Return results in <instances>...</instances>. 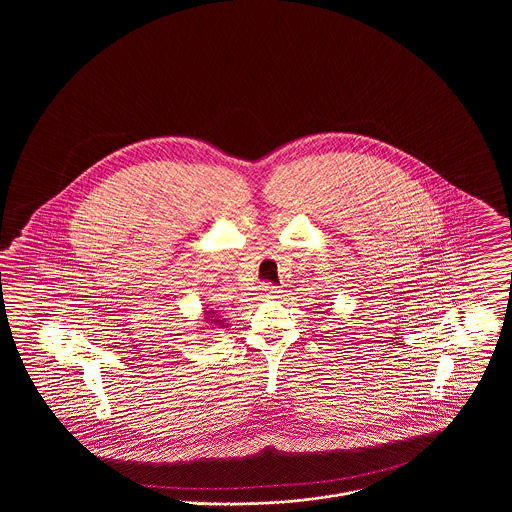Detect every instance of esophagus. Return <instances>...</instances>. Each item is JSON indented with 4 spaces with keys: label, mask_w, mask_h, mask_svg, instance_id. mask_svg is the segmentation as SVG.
<instances>
[{
    "label": "esophagus",
    "mask_w": 512,
    "mask_h": 512,
    "mask_svg": "<svg viewBox=\"0 0 512 512\" xmlns=\"http://www.w3.org/2000/svg\"><path fill=\"white\" fill-rule=\"evenodd\" d=\"M261 292H263L265 299H274V297H278L280 290H278L276 286H272V284H263V286H261Z\"/></svg>",
    "instance_id": "esophagus-1"
}]
</instances>
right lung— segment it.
Listing matches in <instances>:
<instances>
[{
    "instance_id": "obj_1",
    "label": "right lung",
    "mask_w": 512,
    "mask_h": 512,
    "mask_svg": "<svg viewBox=\"0 0 512 512\" xmlns=\"http://www.w3.org/2000/svg\"><path fill=\"white\" fill-rule=\"evenodd\" d=\"M203 322L207 324V328L211 326V328H226L228 326V322H226V318L219 317L217 315V311L215 309H211L209 305H205V309H203Z\"/></svg>"
}]
</instances>
